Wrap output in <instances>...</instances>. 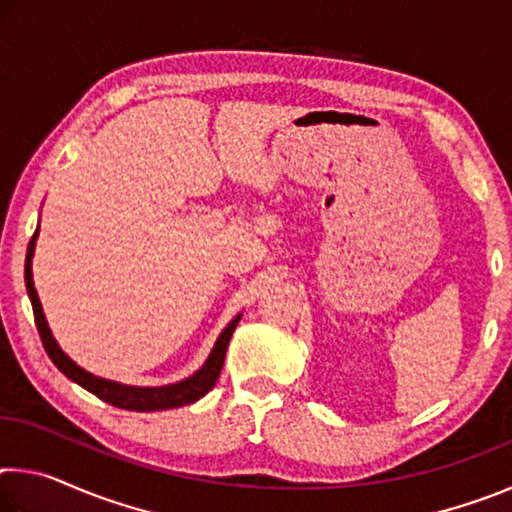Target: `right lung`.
<instances>
[{"label":"right lung","mask_w":512,"mask_h":512,"mask_svg":"<svg viewBox=\"0 0 512 512\" xmlns=\"http://www.w3.org/2000/svg\"><path fill=\"white\" fill-rule=\"evenodd\" d=\"M36 241H38V230L36 235L29 241V250H27V262H24V282H27V293L31 298V307H33V316H36V325L40 332L42 345L49 354V359L56 363L58 370L63 372L67 379H72L74 384L83 386L85 391H90L92 395H97L99 400L108 402L117 409H126V411H164V409H178V406L192 404L196 400H201L205 393H210L216 379L221 375L223 361H225V350H228V343L232 339V332H235L237 323L241 320V314L225 325L223 332L216 339L214 348L210 352V357L205 359V363L198 368L194 375H189L185 379L176 381V384H167V386H128L121 384V381H112V379H103L92 375L85 368H81L79 363L72 361L60 348L58 341L51 334L49 323L45 318V311H42L36 284H33V253H36Z\"/></svg>","instance_id":"1"}]
</instances>
